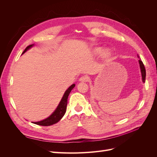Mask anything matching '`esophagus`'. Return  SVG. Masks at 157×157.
Here are the masks:
<instances>
[{"label":"esophagus","mask_w":157,"mask_h":157,"mask_svg":"<svg viewBox=\"0 0 157 157\" xmlns=\"http://www.w3.org/2000/svg\"><path fill=\"white\" fill-rule=\"evenodd\" d=\"M88 80H89V78H88V77H86V76H82V77H81L80 78L79 81L86 82L88 81Z\"/></svg>","instance_id":"34e87169"}]
</instances>
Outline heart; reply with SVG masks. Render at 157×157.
<instances>
[{
	"mask_svg": "<svg viewBox=\"0 0 157 157\" xmlns=\"http://www.w3.org/2000/svg\"><path fill=\"white\" fill-rule=\"evenodd\" d=\"M103 50V48H101V47H98V48H94V53L95 54H96V55L101 54L102 53ZM110 54H111V52L109 51V50H107L105 51V55L106 56H110Z\"/></svg>",
	"mask_w": 157,
	"mask_h": 157,
	"instance_id": "heart-1",
	"label": "heart"
}]
</instances>
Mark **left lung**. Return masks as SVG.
Returning <instances> with one entry per match:
<instances>
[{
	"label": "left lung",
	"instance_id": "1",
	"mask_svg": "<svg viewBox=\"0 0 157 157\" xmlns=\"http://www.w3.org/2000/svg\"><path fill=\"white\" fill-rule=\"evenodd\" d=\"M137 57L139 58V56L137 55ZM139 64H140V67L141 70V77H142V81L143 82H145V77H146V71L144 67V65L143 62L141 60H139Z\"/></svg>",
	"mask_w": 157,
	"mask_h": 157
}]
</instances>
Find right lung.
Returning a JSON list of instances; mask_svg holds the SVG:
<instances>
[{"label": "right lung", "instance_id": "1", "mask_svg": "<svg viewBox=\"0 0 157 157\" xmlns=\"http://www.w3.org/2000/svg\"><path fill=\"white\" fill-rule=\"evenodd\" d=\"M33 46H34V44H31L29 46H28L25 49V50L23 51L22 54H24L25 52H26L28 50L31 48ZM75 84H73L71 85V86H70L67 88V90H66V91L65 92L62 98H61L59 103L58 104V107H57V108L56 109V110L52 113V115H50L48 118H45L44 120L38 121V122H33V123L37 125L46 126L53 125L56 124V123L58 122L65 115V113L66 112V109H67L68 96L70 92H71V90L75 88Z\"/></svg>", "mask_w": 157, "mask_h": 157}]
</instances>
